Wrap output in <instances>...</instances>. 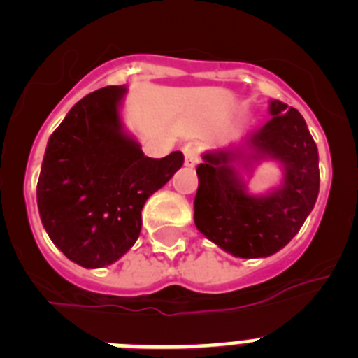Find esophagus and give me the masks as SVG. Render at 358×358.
<instances>
[{"label": "esophagus", "instance_id": "1", "mask_svg": "<svg viewBox=\"0 0 358 358\" xmlns=\"http://www.w3.org/2000/svg\"><path fill=\"white\" fill-rule=\"evenodd\" d=\"M182 152H185L186 166H195L199 161V148L195 147V145H186V147L182 148Z\"/></svg>", "mask_w": 358, "mask_h": 358}]
</instances>
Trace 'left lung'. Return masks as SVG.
Returning a JSON list of instances; mask_svg holds the SVG:
<instances>
[{"instance_id":"obj_1","label":"left lung","mask_w":358,"mask_h":358,"mask_svg":"<svg viewBox=\"0 0 358 358\" xmlns=\"http://www.w3.org/2000/svg\"><path fill=\"white\" fill-rule=\"evenodd\" d=\"M271 122L251 136L258 156L285 166V182L267 197L243 192L231 152H208L197 166L195 226L218 248L240 258L271 256L297 235L319 194V154L305 118L280 100Z\"/></svg>"}]
</instances>
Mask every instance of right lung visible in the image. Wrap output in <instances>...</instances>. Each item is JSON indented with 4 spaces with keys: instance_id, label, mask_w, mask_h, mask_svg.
Listing matches in <instances>:
<instances>
[{
    "instance_id": "obj_1",
    "label": "right lung",
    "mask_w": 358,
    "mask_h": 358,
    "mask_svg": "<svg viewBox=\"0 0 358 358\" xmlns=\"http://www.w3.org/2000/svg\"><path fill=\"white\" fill-rule=\"evenodd\" d=\"M125 93L107 85L71 107L50 136L37 206L52 242L85 268L110 265L140 236L141 210L185 163L182 152L154 159L122 132Z\"/></svg>"
}]
</instances>
